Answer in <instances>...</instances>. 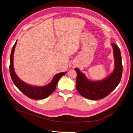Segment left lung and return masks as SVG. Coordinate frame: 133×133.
<instances>
[{
	"label": "left lung",
	"mask_w": 133,
	"mask_h": 133,
	"mask_svg": "<svg viewBox=\"0 0 133 133\" xmlns=\"http://www.w3.org/2000/svg\"><path fill=\"white\" fill-rule=\"evenodd\" d=\"M114 56V69L111 74L103 80L89 81L79 69L75 68L77 73L76 88L82 97L92 100L105 98L116 88L122 75V64L121 51L116 44L111 43Z\"/></svg>",
	"instance_id": "left-lung-1"
}]
</instances>
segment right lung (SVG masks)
Here are the masks:
<instances>
[{"mask_svg":"<svg viewBox=\"0 0 133 133\" xmlns=\"http://www.w3.org/2000/svg\"><path fill=\"white\" fill-rule=\"evenodd\" d=\"M17 41L12 47L10 55V73L11 79L13 81L14 84L16 86L20 91L26 95L27 97L34 99H42L49 97L52 93L56 89V84H57L60 78L66 74L67 72H60L56 74L54 77L51 82L44 86H31L30 84L24 82L23 81L20 79L17 76L14 69L13 64V58L15 48L16 45Z\"/></svg>","mask_w":133,"mask_h":133,"instance_id":"obj_1","label":"right lung"}]
</instances>
